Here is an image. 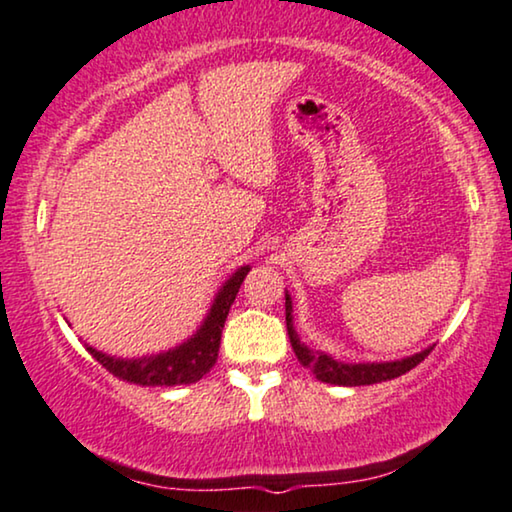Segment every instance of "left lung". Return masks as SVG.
<instances>
[{
	"instance_id": "obj_1",
	"label": "left lung",
	"mask_w": 512,
	"mask_h": 512,
	"mask_svg": "<svg viewBox=\"0 0 512 512\" xmlns=\"http://www.w3.org/2000/svg\"><path fill=\"white\" fill-rule=\"evenodd\" d=\"M285 325H288V337L292 344V351L299 363L306 370H311L313 377L325 384L335 386H370L379 384V381H388L400 377V374L410 372L412 367H417L428 353L433 351V346L414 353V356L400 358V360H386V363H342V360L327 356L323 351H311L309 346L299 342V335L292 325V297L285 292Z\"/></svg>"
}]
</instances>
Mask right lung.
I'll list each match as a JSON object with an SVG mask.
<instances>
[{"instance_id":"1","label":"right lung","mask_w":512,"mask_h":512,"mask_svg":"<svg viewBox=\"0 0 512 512\" xmlns=\"http://www.w3.org/2000/svg\"><path fill=\"white\" fill-rule=\"evenodd\" d=\"M250 267L236 269L227 281L222 283V288L217 290V295L210 304L208 316L203 318L199 330L194 332L187 342L177 344L175 349L152 353V356L142 358H117L102 353L93 346H86V351L105 367L107 372H112L114 377L131 381V384L140 386H180V384H194L201 377H206L210 367L217 363V351H220V339H222V327L224 320L229 316L231 304L238 295L243 278L248 276Z\"/></svg>"}]
</instances>
